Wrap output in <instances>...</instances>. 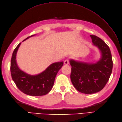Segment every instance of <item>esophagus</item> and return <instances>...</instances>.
<instances>
[{
	"label": "esophagus",
	"mask_w": 122,
	"mask_h": 122,
	"mask_svg": "<svg viewBox=\"0 0 122 122\" xmlns=\"http://www.w3.org/2000/svg\"><path fill=\"white\" fill-rule=\"evenodd\" d=\"M69 60L68 59H66L64 61V64L67 65H69Z\"/></svg>",
	"instance_id": "1"
}]
</instances>
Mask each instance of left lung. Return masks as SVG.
<instances>
[{"label":"left lung","instance_id":"left-lung-1","mask_svg":"<svg viewBox=\"0 0 122 122\" xmlns=\"http://www.w3.org/2000/svg\"><path fill=\"white\" fill-rule=\"evenodd\" d=\"M90 36L93 45L101 51V59L96 64L70 61L72 84L78 91L86 94L96 93L103 89L113 69V60L108 46L99 37L94 35Z\"/></svg>","mask_w":122,"mask_h":122}]
</instances>
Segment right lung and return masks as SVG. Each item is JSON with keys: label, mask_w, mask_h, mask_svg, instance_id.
I'll return each mask as SVG.
<instances>
[{"label": "right lung", "mask_w": 122, "mask_h": 122, "mask_svg": "<svg viewBox=\"0 0 122 122\" xmlns=\"http://www.w3.org/2000/svg\"><path fill=\"white\" fill-rule=\"evenodd\" d=\"M34 36H28L23 41ZM20 44L21 42L14 49L11 57L10 72L13 81L19 90L27 95L41 96L48 94L52 89L56 74L64 65V62L53 63L38 75L27 74L20 70L16 61V55Z\"/></svg>", "instance_id": "obj_1"}]
</instances>
